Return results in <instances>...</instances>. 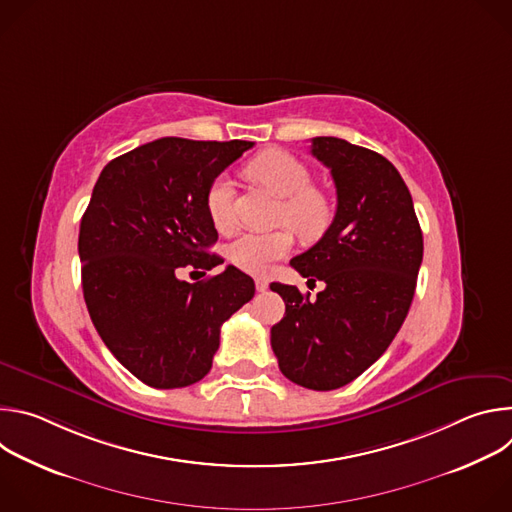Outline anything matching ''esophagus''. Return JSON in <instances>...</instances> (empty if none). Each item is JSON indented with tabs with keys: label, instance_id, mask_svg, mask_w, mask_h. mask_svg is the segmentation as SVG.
<instances>
[{
	"label": "esophagus",
	"instance_id": "1",
	"mask_svg": "<svg viewBox=\"0 0 512 512\" xmlns=\"http://www.w3.org/2000/svg\"><path fill=\"white\" fill-rule=\"evenodd\" d=\"M255 287H257V291H267V287H269V283H267V279H255Z\"/></svg>",
	"mask_w": 512,
	"mask_h": 512
}]
</instances>
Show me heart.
<instances>
[{"label": "heart", "mask_w": 512, "mask_h": 512, "mask_svg": "<svg viewBox=\"0 0 512 512\" xmlns=\"http://www.w3.org/2000/svg\"><path fill=\"white\" fill-rule=\"evenodd\" d=\"M247 176L271 188L281 196L277 223L287 225L306 241L320 239L332 223V204L328 196L314 188L312 170L294 154L267 150L249 162ZM233 184L218 176L206 192V210L216 231L233 227ZM291 233L279 229L273 233H245L229 247V259L247 273H265L273 261L291 249Z\"/></svg>", "instance_id": "b5f03b06"}]
</instances>
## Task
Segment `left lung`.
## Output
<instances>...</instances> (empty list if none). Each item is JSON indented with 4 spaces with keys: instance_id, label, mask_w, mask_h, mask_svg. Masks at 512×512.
Returning <instances> with one entry per match:
<instances>
[{
    "instance_id": "obj_1",
    "label": "left lung",
    "mask_w": 512,
    "mask_h": 512,
    "mask_svg": "<svg viewBox=\"0 0 512 512\" xmlns=\"http://www.w3.org/2000/svg\"><path fill=\"white\" fill-rule=\"evenodd\" d=\"M312 156L330 168L336 214L289 265L326 287L310 300L296 285L271 283L285 302L271 348L291 383L332 391L367 371L397 336L413 302L423 235L409 188L387 158L338 137H314Z\"/></svg>"
}]
</instances>
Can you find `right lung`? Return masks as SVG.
<instances>
[{"instance_id": "obj_1", "label": "right lung", "mask_w": 512, "mask_h": 512, "mask_svg": "<svg viewBox=\"0 0 512 512\" xmlns=\"http://www.w3.org/2000/svg\"><path fill=\"white\" fill-rule=\"evenodd\" d=\"M249 148L162 137L111 160L93 188L79 233L87 310L113 356L154 389L198 383L223 322L255 296L253 279L233 265L196 283L176 275L223 263L208 253L218 233L206 192Z\"/></svg>"}]
</instances>
